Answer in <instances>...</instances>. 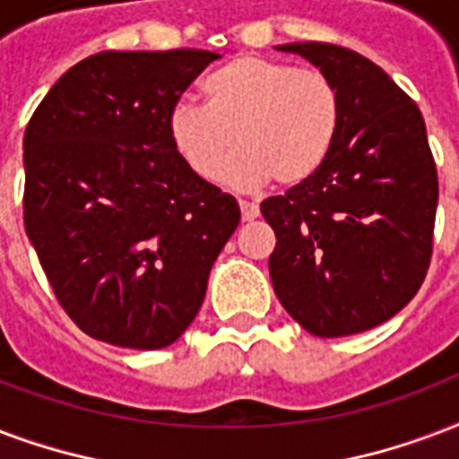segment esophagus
Here are the masks:
<instances>
[{
  "mask_svg": "<svg viewBox=\"0 0 459 459\" xmlns=\"http://www.w3.org/2000/svg\"><path fill=\"white\" fill-rule=\"evenodd\" d=\"M240 212H243V221H255L260 216V206L247 199H240Z\"/></svg>",
  "mask_w": 459,
  "mask_h": 459,
  "instance_id": "34e87169",
  "label": "esophagus"
}]
</instances>
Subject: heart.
I'll return each instance as SVG.
<instances>
[{
    "mask_svg": "<svg viewBox=\"0 0 459 459\" xmlns=\"http://www.w3.org/2000/svg\"><path fill=\"white\" fill-rule=\"evenodd\" d=\"M206 105L180 98L170 105L168 134L199 178L257 187L272 178L281 187L307 183L327 163L342 129L337 83L317 69L238 55L206 76Z\"/></svg>",
    "mask_w": 459,
    "mask_h": 459,
    "instance_id": "obj_1",
    "label": "heart"
}]
</instances>
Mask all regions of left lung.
<instances>
[{"label": "left lung", "instance_id": "left-lung-1", "mask_svg": "<svg viewBox=\"0 0 459 459\" xmlns=\"http://www.w3.org/2000/svg\"><path fill=\"white\" fill-rule=\"evenodd\" d=\"M337 83L342 129L307 183L262 202L274 229V291L315 337L377 327L414 299L431 264L438 173L421 110L354 50L289 43Z\"/></svg>", "mask_w": 459, "mask_h": 459}]
</instances>
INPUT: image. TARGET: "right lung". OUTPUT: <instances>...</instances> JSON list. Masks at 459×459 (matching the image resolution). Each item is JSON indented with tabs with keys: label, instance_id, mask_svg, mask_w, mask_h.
I'll return each instance as SVG.
<instances>
[{
	"label": "right lung",
	"instance_id": "add662e5",
	"mask_svg": "<svg viewBox=\"0 0 459 459\" xmlns=\"http://www.w3.org/2000/svg\"><path fill=\"white\" fill-rule=\"evenodd\" d=\"M219 57L98 52L59 76L28 122L26 233L89 337L163 349L202 307L240 206L175 152L168 113Z\"/></svg>",
	"mask_w": 459,
	"mask_h": 459
}]
</instances>
